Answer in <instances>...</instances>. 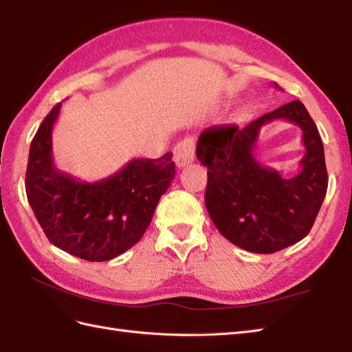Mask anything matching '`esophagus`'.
I'll return each instance as SVG.
<instances>
[{
  "label": "esophagus",
  "mask_w": 352,
  "mask_h": 352,
  "mask_svg": "<svg viewBox=\"0 0 352 352\" xmlns=\"http://www.w3.org/2000/svg\"><path fill=\"white\" fill-rule=\"evenodd\" d=\"M195 160V141L184 138L174 147V162L178 168H184Z\"/></svg>",
  "instance_id": "esophagus-1"
}]
</instances>
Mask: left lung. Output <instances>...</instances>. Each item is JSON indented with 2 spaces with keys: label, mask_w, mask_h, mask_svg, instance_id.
I'll use <instances>...</instances> for the list:
<instances>
[{
  "label": "left lung",
  "mask_w": 352,
  "mask_h": 352,
  "mask_svg": "<svg viewBox=\"0 0 352 352\" xmlns=\"http://www.w3.org/2000/svg\"><path fill=\"white\" fill-rule=\"evenodd\" d=\"M275 120L292 121L302 129L305 156L301 173L292 179L260 166L254 156L259 129ZM196 156L208 168L206 210L232 244L270 254L308 235L326 197L329 177L318 129L300 101L266 113L245 128L221 124L205 129Z\"/></svg>",
  "instance_id": "obj_1"
}]
</instances>
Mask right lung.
<instances>
[{
    "mask_svg": "<svg viewBox=\"0 0 352 352\" xmlns=\"http://www.w3.org/2000/svg\"><path fill=\"white\" fill-rule=\"evenodd\" d=\"M62 102L44 117L30 147L25 188L53 245L87 262H107L133 247L147 230L175 177L173 153L132 159L95 183L62 173L52 156V131Z\"/></svg>",
    "mask_w": 352,
    "mask_h": 352,
    "instance_id": "1",
    "label": "right lung"
}]
</instances>
